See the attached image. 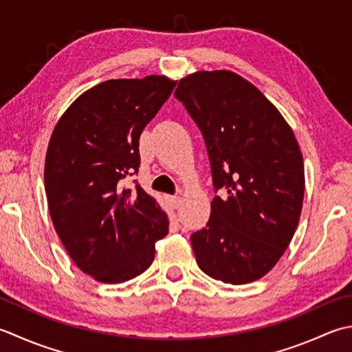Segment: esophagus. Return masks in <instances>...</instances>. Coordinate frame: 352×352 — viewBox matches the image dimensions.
Here are the masks:
<instances>
[{
	"mask_svg": "<svg viewBox=\"0 0 352 352\" xmlns=\"http://www.w3.org/2000/svg\"><path fill=\"white\" fill-rule=\"evenodd\" d=\"M168 201H169L172 209H177L178 206H180V203H182V198L178 197V195H169L168 197Z\"/></svg>",
	"mask_w": 352,
	"mask_h": 352,
	"instance_id": "esophagus-1",
	"label": "esophagus"
}]
</instances>
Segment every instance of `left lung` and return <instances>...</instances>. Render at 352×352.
Listing matches in <instances>:
<instances>
[{
    "mask_svg": "<svg viewBox=\"0 0 352 352\" xmlns=\"http://www.w3.org/2000/svg\"><path fill=\"white\" fill-rule=\"evenodd\" d=\"M201 129L215 190L210 218L190 236L198 267L226 284H249L278 264L298 229L304 158L292 126L252 82L229 70L178 82Z\"/></svg>",
    "mask_w": 352,
    "mask_h": 352,
    "instance_id": "left-lung-1",
    "label": "left lung"
}]
</instances>
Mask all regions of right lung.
Instances as JSON below:
<instances>
[{
	"label": "right lung",
	"instance_id": "right-lung-1",
	"mask_svg": "<svg viewBox=\"0 0 352 352\" xmlns=\"http://www.w3.org/2000/svg\"><path fill=\"white\" fill-rule=\"evenodd\" d=\"M177 80L151 74L87 89L60 116L45 155L48 212L73 263L94 280L120 284L153 264L169 219L139 184V139Z\"/></svg>",
	"mask_w": 352,
	"mask_h": 352
}]
</instances>
